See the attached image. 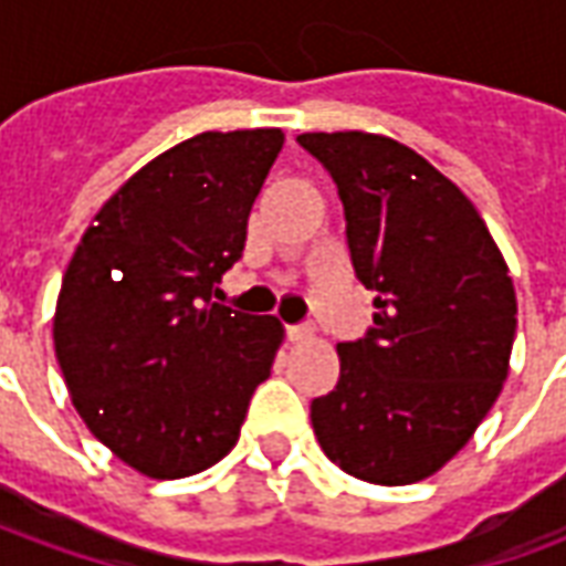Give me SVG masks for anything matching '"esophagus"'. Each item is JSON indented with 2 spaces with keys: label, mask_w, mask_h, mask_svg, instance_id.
I'll use <instances>...</instances> for the list:
<instances>
[{
  "label": "esophagus",
  "mask_w": 566,
  "mask_h": 566,
  "mask_svg": "<svg viewBox=\"0 0 566 566\" xmlns=\"http://www.w3.org/2000/svg\"><path fill=\"white\" fill-rule=\"evenodd\" d=\"M315 336V327H308V324H296V327H287V339L291 343H308Z\"/></svg>",
  "instance_id": "34e87169"
}]
</instances>
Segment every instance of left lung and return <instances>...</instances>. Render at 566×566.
Returning a JSON list of instances; mask_svg holds the SVG:
<instances>
[{"label":"left lung","instance_id":"obj_1","mask_svg":"<svg viewBox=\"0 0 566 566\" xmlns=\"http://www.w3.org/2000/svg\"><path fill=\"white\" fill-rule=\"evenodd\" d=\"M345 206L373 327L339 343V381L312 400L321 449L373 485L442 470L491 412L510 373L518 303L482 214L437 166L376 133H303Z\"/></svg>","mask_w":566,"mask_h":566}]
</instances>
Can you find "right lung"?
Returning a JSON list of instances; mask_svg holds the SVG:
<instances>
[{
    "instance_id": "obj_1",
    "label": "right lung",
    "mask_w": 566,
    "mask_h": 566,
    "mask_svg": "<svg viewBox=\"0 0 566 566\" xmlns=\"http://www.w3.org/2000/svg\"><path fill=\"white\" fill-rule=\"evenodd\" d=\"M282 129L199 133L127 178L69 260L54 352L72 406L148 479L202 473L233 449L270 379L282 321L211 303L245 248Z\"/></svg>"
}]
</instances>
